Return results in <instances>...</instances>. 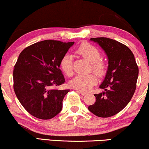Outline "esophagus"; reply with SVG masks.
I'll use <instances>...</instances> for the list:
<instances>
[{"instance_id":"esophagus-1","label":"esophagus","mask_w":149,"mask_h":149,"mask_svg":"<svg viewBox=\"0 0 149 149\" xmlns=\"http://www.w3.org/2000/svg\"><path fill=\"white\" fill-rule=\"evenodd\" d=\"M77 92H78L79 93H80V94L81 95H86V94H87V93H85V92H83V91H78Z\"/></svg>"}]
</instances>
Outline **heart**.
<instances>
[{"mask_svg": "<svg viewBox=\"0 0 149 149\" xmlns=\"http://www.w3.org/2000/svg\"><path fill=\"white\" fill-rule=\"evenodd\" d=\"M77 53L90 62L91 69L97 76L103 77L106 71L105 62L100 59L101 53L97 47L89 43H83L77 49ZM62 70L67 76H71L73 72L72 58L70 54H66L62 57L60 62ZM97 79L93 73L77 74L70 81V86L79 91L87 92L96 84Z\"/></svg>", "mask_w": 149, "mask_h": 149, "instance_id": "obj_1", "label": "heart"}]
</instances>
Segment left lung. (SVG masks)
<instances>
[{
  "label": "left lung",
  "instance_id": "obj_1",
  "mask_svg": "<svg viewBox=\"0 0 149 149\" xmlns=\"http://www.w3.org/2000/svg\"><path fill=\"white\" fill-rule=\"evenodd\" d=\"M107 55L108 66L100 88L104 92L95 94L96 102L88 110L97 117H109L124 109L133 97L139 69L133 52L126 45L106 37L91 38Z\"/></svg>",
  "mask_w": 149,
  "mask_h": 149
}]
</instances>
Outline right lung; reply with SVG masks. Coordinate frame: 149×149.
Wrapping results in <instances>:
<instances>
[{
	"mask_svg": "<svg viewBox=\"0 0 149 149\" xmlns=\"http://www.w3.org/2000/svg\"><path fill=\"white\" fill-rule=\"evenodd\" d=\"M74 42L45 40L32 44L19 54L13 72L18 101L32 116L49 119L60 113L70 90L53 87L64 84L60 62Z\"/></svg>",
	"mask_w": 149,
	"mask_h": 149,
	"instance_id": "add662e5",
	"label": "right lung"
}]
</instances>
